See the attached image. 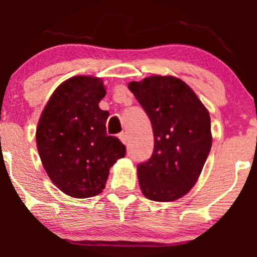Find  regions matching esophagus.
<instances>
[{"mask_svg": "<svg viewBox=\"0 0 257 257\" xmlns=\"http://www.w3.org/2000/svg\"><path fill=\"white\" fill-rule=\"evenodd\" d=\"M118 138L120 139V141H122L123 144H125V145L129 143V137H128V134H126L125 132L120 133V134L118 135Z\"/></svg>", "mask_w": 257, "mask_h": 257, "instance_id": "obj_1", "label": "esophagus"}]
</instances>
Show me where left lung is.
<instances>
[{"label":"left lung","mask_w":257,"mask_h":257,"mask_svg":"<svg viewBox=\"0 0 257 257\" xmlns=\"http://www.w3.org/2000/svg\"><path fill=\"white\" fill-rule=\"evenodd\" d=\"M128 88L151 120V158L138 166L146 198L172 202L197 182L211 149L209 112L196 93L173 76H151Z\"/></svg>","instance_id":"8db88e82"}]
</instances>
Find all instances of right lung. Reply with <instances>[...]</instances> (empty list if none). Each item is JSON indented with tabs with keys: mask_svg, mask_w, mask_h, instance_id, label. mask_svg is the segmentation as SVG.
<instances>
[{
	"mask_svg": "<svg viewBox=\"0 0 257 257\" xmlns=\"http://www.w3.org/2000/svg\"><path fill=\"white\" fill-rule=\"evenodd\" d=\"M106 90L101 78L75 76L61 83L41 114L37 150L49 179L73 198L105 188L110 168L125 146L106 133L107 111L99 107Z\"/></svg>",
	"mask_w": 257,
	"mask_h": 257,
	"instance_id": "add662e5",
	"label": "right lung"
}]
</instances>
